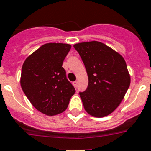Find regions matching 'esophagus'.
Instances as JSON below:
<instances>
[{
    "label": "esophagus",
    "mask_w": 151,
    "mask_h": 151,
    "mask_svg": "<svg viewBox=\"0 0 151 151\" xmlns=\"http://www.w3.org/2000/svg\"><path fill=\"white\" fill-rule=\"evenodd\" d=\"M73 84H74L75 88H77V86H78V83H77V81H75L74 83H73Z\"/></svg>",
    "instance_id": "esophagus-1"
}]
</instances>
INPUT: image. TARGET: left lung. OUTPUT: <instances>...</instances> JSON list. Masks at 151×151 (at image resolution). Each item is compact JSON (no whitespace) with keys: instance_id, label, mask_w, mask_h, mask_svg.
<instances>
[{"instance_id":"obj_1","label":"left lung","mask_w":151,"mask_h":151,"mask_svg":"<svg viewBox=\"0 0 151 151\" xmlns=\"http://www.w3.org/2000/svg\"><path fill=\"white\" fill-rule=\"evenodd\" d=\"M87 72V89L79 93L88 114L103 118L121 104L130 85V75L119 53L98 41L74 44Z\"/></svg>"}]
</instances>
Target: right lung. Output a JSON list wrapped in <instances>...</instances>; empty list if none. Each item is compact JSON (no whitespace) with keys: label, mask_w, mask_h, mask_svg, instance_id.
I'll return each mask as SVG.
<instances>
[{"label":"right lung","mask_w":151,"mask_h":151,"mask_svg":"<svg viewBox=\"0 0 151 151\" xmlns=\"http://www.w3.org/2000/svg\"><path fill=\"white\" fill-rule=\"evenodd\" d=\"M71 47L68 43H45L27 57L22 67L24 93L36 109L49 116L65 111L76 93L62 67Z\"/></svg>","instance_id":"1"}]
</instances>
